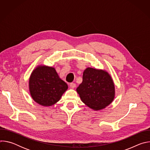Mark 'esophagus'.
I'll return each mask as SVG.
<instances>
[{
  "mask_svg": "<svg viewBox=\"0 0 150 150\" xmlns=\"http://www.w3.org/2000/svg\"><path fill=\"white\" fill-rule=\"evenodd\" d=\"M70 87L72 88H74L75 87H76V83H73V82H71L70 83Z\"/></svg>",
  "mask_w": 150,
  "mask_h": 150,
  "instance_id": "obj_1",
  "label": "esophagus"
}]
</instances>
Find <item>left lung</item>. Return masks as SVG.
I'll list each match as a JSON object with an SVG mask.
<instances>
[{"label": "left lung", "mask_w": 150, "mask_h": 150, "mask_svg": "<svg viewBox=\"0 0 150 150\" xmlns=\"http://www.w3.org/2000/svg\"><path fill=\"white\" fill-rule=\"evenodd\" d=\"M76 91L83 103L91 109L98 110L105 108L113 100L115 85L107 72L88 68L83 71L82 82Z\"/></svg>", "instance_id": "obj_1"}]
</instances>
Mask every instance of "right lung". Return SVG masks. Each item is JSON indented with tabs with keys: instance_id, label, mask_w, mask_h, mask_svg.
<instances>
[{
	"instance_id": "obj_1",
	"label": "right lung",
	"mask_w": 150,
	"mask_h": 150,
	"mask_svg": "<svg viewBox=\"0 0 150 150\" xmlns=\"http://www.w3.org/2000/svg\"><path fill=\"white\" fill-rule=\"evenodd\" d=\"M30 91L33 100L44 106L57 102L68 87L62 80L54 68L38 67L32 72L29 81Z\"/></svg>"
}]
</instances>
